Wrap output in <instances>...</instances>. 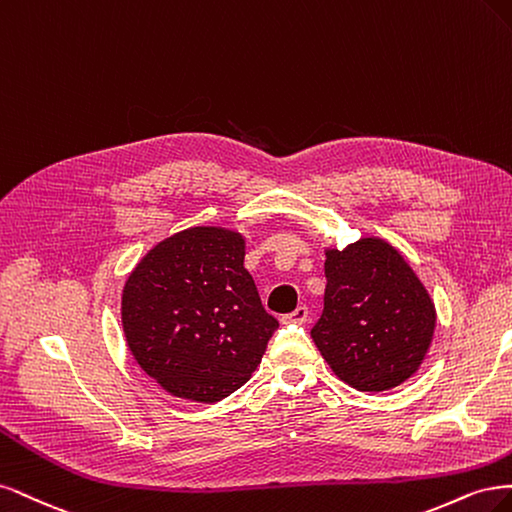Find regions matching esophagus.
Listing matches in <instances>:
<instances>
[{"label":"esophagus","mask_w":512,"mask_h":512,"mask_svg":"<svg viewBox=\"0 0 512 512\" xmlns=\"http://www.w3.org/2000/svg\"><path fill=\"white\" fill-rule=\"evenodd\" d=\"M285 323H306L308 321V308L306 306H298L293 312H289V315L283 317Z\"/></svg>","instance_id":"34e87169"}]
</instances>
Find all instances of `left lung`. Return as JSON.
<instances>
[{
  "label": "left lung",
  "instance_id": "1",
  "mask_svg": "<svg viewBox=\"0 0 512 512\" xmlns=\"http://www.w3.org/2000/svg\"><path fill=\"white\" fill-rule=\"evenodd\" d=\"M325 306L310 329L334 374L357 391L402 385L423 364L436 308L398 249L361 238L325 251Z\"/></svg>",
  "mask_w": 512,
  "mask_h": 512
}]
</instances>
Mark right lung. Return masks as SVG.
<instances>
[{
  "instance_id": "1",
  "label": "right lung",
  "mask_w": 512,
  "mask_h": 512,
  "mask_svg": "<svg viewBox=\"0 0 512 512\" xmlns=\"http://www.w3.org/2000/svg\"><path fill=\"white\" fill-rule=\"evenodd\" d=\"M123 332L138 366L176 398L212 404L249 381L278 321L244 268V238L189 227L129 274Z\"/></svg>"
}]
</instances>
